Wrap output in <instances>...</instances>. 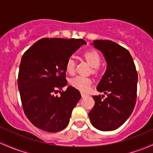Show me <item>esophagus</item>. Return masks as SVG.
Segmentation results:
<instances>
[{
  "label": "esophagus",
  "mask_w": 153,
  "mask_h": 153,
  "mask_svg": "<svg viewBox=\"0 0 153 153\" xmlns=\"http://www.w3.org/2000/svg\"><path fill=\"white\" fill-rule=\"evenodd\" d=\"M81 97H82V98H84L85 97H86V94H85L81 93Z\"/></svg>",
  "instance_id": "34e87169"
}]
</instances>
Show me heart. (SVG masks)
I'll return each mask as SVG.
<instances>
[{
  "instance_id": "obj_1",
  "label": "heart",
  "mask_w": 153,
  "mask_h": 153,
  "mask_svg": "<svg viewBox=\"0 0 153 153\" xmlns=\"http://www.w3.org/2000/svg\"><path fill=\"white\" fill-rule=\"evenodd\" d=\"M83 57L87 63L91 67V73L96 75L98 73V67L100 66L101 58L98 52L95 50H90L86 51L83 54ZM75 67H76V62L73 57L69 58L66 63V71L67 73L73 74L75 73ZM92 81L90 78H83V77L77 76L74 77L70 80V84L72 87L75 89L80 91L82 92H85L88 90L90 86L91 85Z\"/></svg>"
}]
</instances>
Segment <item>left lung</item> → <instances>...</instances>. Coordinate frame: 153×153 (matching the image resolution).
Listing matches in <instances>:
<instances>
[{
	"label": "left lung",
	"instance_id": "left-lung-1",
	"mask_svg": "<svg viewBox=\"0 0 153 153\" xmlns=\"http://www.w3.org/2000/svg\"><path fill=\"white\" fill-rule=\"evenodd\" d=\"M103 53L107 69L97 90L105 96H93L95 105L88 116L94 127L103 131H113L126 121L137 100L138 75L127 49L111 41L97 40L91 43Z\"/></svg>",
	"mask_w": 153,
	"mask_h": 153
}]
</instances>
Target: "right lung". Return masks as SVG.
Listing matches in <instances>:
<instances>
[{"instance_id": "right-lung-1", "label": "right lung", "mask_w": 153, "mask_h": 153, "mask_svg": "<svg viewBox=\"0 0 153 153\" xmlns=\"http://www.w3.org/2000/svg\"><path fill=\"white\" fill-rule=\"evenodd\" d=\"M83 45V39L43 38L23 54L18 88L25 115L37 128L55 133L68 125L81 95L70 85L59 90L68 84L67 61ZM58 91L60 97L54 95Z\"/></svg>"}]
</instances>
